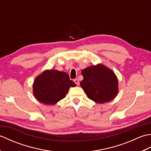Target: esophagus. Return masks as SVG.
<instances>
[{
    "mask_svg": "<svg viewBox=\"0 0 151 151\" xmlns=\"http://www.w3.org/2000/svg\"><path fill=\"white\" fill-rule=\"evenodd\" d=\"M74 82H75V84H76V85H77V86L79 85V81H78V79H76V78L75 79V80H74Z\"/></svg>",
    "mask_w": 151,
    "mask_h": 151,
    "instance_id": "34e87169",
    "label": "esophagus"
}]
</instances>
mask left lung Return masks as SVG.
<instances>
[{
  "mask_svg": "<svg viewBox=\"0 0 151 151\" xmlns=\"http://www.w3.org/2000/svg\"><path fill=\"white\" fill-rule=\"evenodd\" d=\"M81 86L87 97L97 103L109 102L118 93V80L112 70L102 64L82 69Z\"/></svg>",
  "mask_w": 151,
  "mask_h": 151,
  "instance_id": "8db88e82",
  "label": "left lung"
}]
</instances>
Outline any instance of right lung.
I'll use <instances>...</instances> for the list:
<instances>
[{
    "mask_svg": "<svg viewBox=\"0 0 151 151\" xmlns=\"http://www.w3.org/2000/svg\"><path fill=\"white\" fill-rule=\"evenodd\" d=\"M75 86V83L70 81L67 73L46 70L35 79L33 93L40 102L54 105L65 97L70 87Z\"/></svg>",
    "mask_w": 151,
    "mask_h": 151,
    "instance_id": "add662e5",
    "label": "right lung"
}]
</instances>
